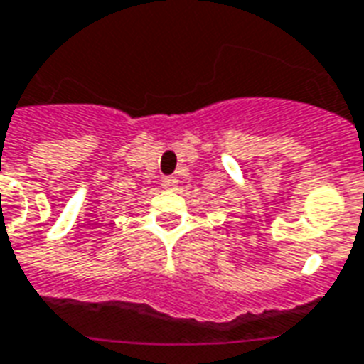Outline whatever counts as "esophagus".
Returning <instances> with one entry per match:
<instances>
[{
    "label": "esophagus",
    "instance_id": "1",
    "mask_svg": "<svg viewBox=\"0 0 364 364\" xmlns=\"http://www.w3.org/2000/svg\"><path fill=\"white\" fill-rule=\"evenodd\" d=\"M177 183H179V179L173 177V175H169V177H164V179H161V187L168 191H173L175 187H177Z\"/></svg>",
    "mask_w": 364,
    "mask_h": 364
}]
</instances>
